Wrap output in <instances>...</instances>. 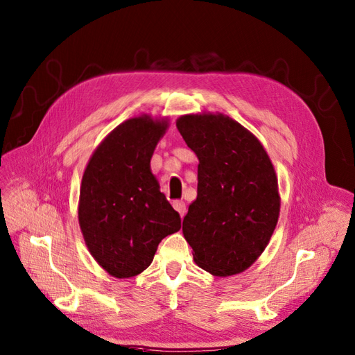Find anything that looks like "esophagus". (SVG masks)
<instances>
[{"label":"esophagus","mask_w":355,"mask_h":355,"mask_svg":"<svg viewBox=\"0 0 355 355\" xmlns=\"http://www.w3.org/2000/svg\"><path fill=\"white\" fill-rule=\"evenodd\" d=\"M172 205H174V208L180 213L181 217H184V214H186V211H187L186 202H183V201H174V202H172Z\"/></svg>","instance_id":"34e87169"}]
</instances>
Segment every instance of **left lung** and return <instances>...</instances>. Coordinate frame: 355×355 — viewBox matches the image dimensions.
I'll list each match as a JSON object with an SVG mask.
<instances>
[{
  "instance_id": "obj_1",
  "label": "left lung",
  "mask_w": 355,
  "mask_h": 355,
  "mask_svg": "<svg viewBox=\"0 0 355 355\" xmlns=\"http://www.w3.org/2000/svg\"><path fill=\"white\" fill-rule=\"evenodd\" d=\"M177 129L199 159L184 239L199 267L214 276L237 275L264 252L276 228L275 168L261 142L230 116L183 115Z\"/></svg>"
}]
</instances>
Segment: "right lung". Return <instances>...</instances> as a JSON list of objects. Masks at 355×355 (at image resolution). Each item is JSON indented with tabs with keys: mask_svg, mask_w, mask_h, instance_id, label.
Wrapping results in <instances>:
<instances>
[{
	"mask_svg": "<svg viewBox=\"0 0 355 355\" xmlns=\"http://www.w3.org/2000/svg\"><path fill=\"white\" fill-rule=\"evenodd\" d=\"M166 121L130 118L91 156L79 195V225L88 250L109 275H139L181 217L159 190L150 160Z\"/></svg>",
	"mask_w": 355,
	"mask_h": 355,
	"instance_id": "obj_1",
	"label": "right lung"
}]
</instances>
